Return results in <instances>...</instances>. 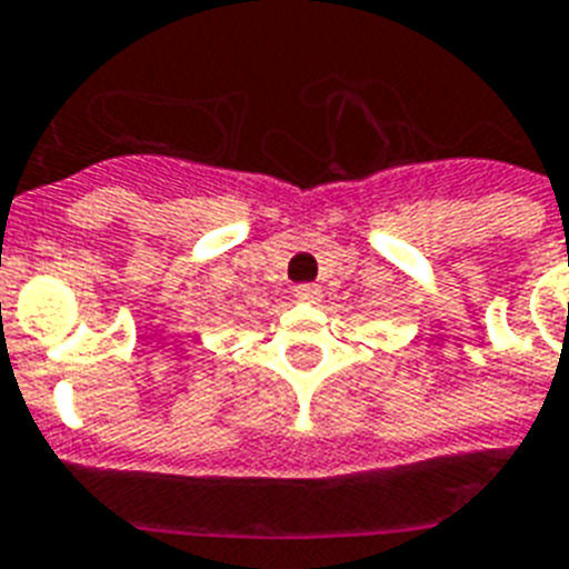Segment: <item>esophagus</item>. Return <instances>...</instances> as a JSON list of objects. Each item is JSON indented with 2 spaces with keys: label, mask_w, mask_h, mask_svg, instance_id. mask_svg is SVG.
I'll use <instances>...</instances> for the list:
<instances>
[{
  "label": "esophagus",
  "mask_w": 569,
  "mask_h": 569,
  "mask_svg": "<svg viewBox=\"0 0 569 569\" xmlns=\"http://www.w3.org/2000/svg\"><path fill=\"white\" fill-rule=\"evenodd\" d=\"M295 298H298L300 303H318V300H321V286H315V283L295 286Z\"/></svg>",
  "instance_id": "esophagus-1"
}]
</instances>
